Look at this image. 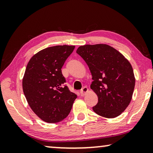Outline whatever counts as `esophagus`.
Returning <instances> with one entry per match:
<instances>
[{"label":"esophagus","mask_w":153,"mask_h":153,"mask_svg":"<svg viewBox=\"0 0 153 153\" xmlns=\"http://www.w3.org/2000/svg\"><path fill=\"white\" fill-rule=\"evenodd\" d=\"M88 91V89L87 87H83L82 89L80 90V94H81L82 97H84V96L86 94Z\"/></svg>","instance_id":"esophagus-1"}]
</instances>
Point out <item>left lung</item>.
Instances as JSON below:
<instances>
[{
  "instance_id": "left-lung-1",
  "label": "left lung",
  "mask_w": 153,
  "mask_h": 153,
  "mask_svg": "<svg viewBox=\"0 0 153 153\" xmlns=\"http://www.w3.org/2000/svg\"><path fill=\"white\" fill-rule=\"evenodd\" d=\"M76 53L88 66L91 89L98 96L93 111L102 117H117L128 107L135 86L131 64L120 52L107 45L81 46Z\"/></svg>"
}]
</instances>
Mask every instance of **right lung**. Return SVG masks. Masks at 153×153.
Segmentation results:
<instances>
[{
    "instance_id": "obj_1",
    "label": "right lung",
    "mask_w": 153,
    "mask_h": 153,
    "mask_svg": "<svg viewBox=\"0 0 153 153\" xmlns=\"http://www.w3.org/2000/svg\"><path fill=\"white\" fill-rule=\"evenodd\" d=\"M74 46H55L40 51L27 63L23 90L30 107L41 120L56 123L68 116L77 95L69 90L61 68Z\"/></svg>"
}]
</instances>
